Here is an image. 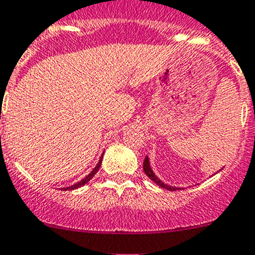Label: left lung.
Returning a JSON list of instances; mask_svg holds the SVG:
<instances>
[{"mask_svg": "<svg viewBox=\"0 0 255 255\" xmlns=\"http://www.w3.org/2000/svg\"><path fill=\"white\" fill-rule=\"evenodd\" d=\"M143 169H144V173H145L146 175H148L149 179L153 180V181L155 182L156 185H159V186L163 187V189L169 190V191H175V190H180V187L170 186V185H168V184H164V182L161 181V180L159 179V177L156 176L155 174H154V171L151 170V168H150V164H149V158H148V156H145V159H144Z\"/></svg>", "mask_w": 255, "mask_h": 255, "instance_id": "8db88e82", "label": "left lung"}]
</instances>
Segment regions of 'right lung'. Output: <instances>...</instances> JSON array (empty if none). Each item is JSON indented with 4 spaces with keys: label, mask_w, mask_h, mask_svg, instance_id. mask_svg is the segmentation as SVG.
<instances>
[{
    "label": "right lung",
    "mask_w": 255,
    "mask_h": 255,
    "mask_svg": "<svg viewBox=\"0 0 255 255\" xmlns=\"http://www.w3.org/2000/svg\"><path fill=\"white\" fill-rule=\"evenodd\" d=\"M102 158H104V154H102L101 155V158H100V160H99V163H97V165L95 166L94 169H92V171L91 173L89 174V175L87 176H85L84 179L81 180V181H79V182H76V184H74V185H71V186H69V187H63V190H75V189H78V187H81V186H84L85 184H87V182L90 181V180L92 179V177L95 176V174L97 173V171H99V169H100V166H101V163H102Z\"/></svg>",
    "instance_id": "right-lung-1"
}]
</instances>
